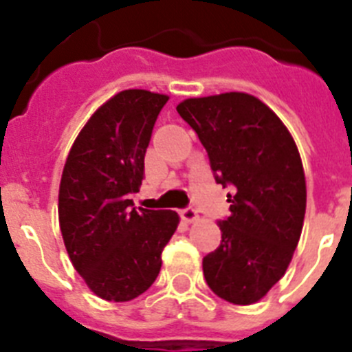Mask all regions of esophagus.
Wrapping results in <instances>:
<instances>
[{"mask_svg":"<svg viewBox=\"0 0 352 352\" xmlns=\"http://www.w3.org/2000/svg\"><path fill=\"white\" fill-rule=\"evenodd\" d=\"M182 219L185 220L186 223H192V222H195V220L199 219V214H197V211L194 210V208H186V210L182 211Z\"/></svg>","mask_w":352,"mask_h":352,"instance_id":"34e87169","label":"esophagus"}]
</instances>
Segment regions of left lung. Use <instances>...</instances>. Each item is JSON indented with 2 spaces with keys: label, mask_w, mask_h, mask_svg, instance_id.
<instances>
[{
  "label": "left lung",
  "mask_w": 352,
  "mask_h": 352,
  "mask_svg": "<svg viewBox=\"0 0 352 352\" xmlns=\"http://www.w3.org/2000/svg\"><path fill=\"white\" fill-rule=\"evenodd\" d=\"M176 111L206 148L214 179L231 185L222 241L203 259L211 291L234 305L263 300L300 241L307 182L287 126L257 96L241 91L186 98Z\"/></svg>",
  "instance_id": "8db88e82"
}]
</instances>
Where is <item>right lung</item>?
<instances>
[{
  "mask_svg": "<svg viewBox=\"0 0 352 352\" xmlns=\"http://www.w3.org/2000/svg\"><path fill=\"white\" fill-rule=\"evenodd\" d=\"M169 96L123 89L96 109L70 148L58 217L74 268L93 294L123 303L160 273L162 250L178 229L176 211L133 208L155 121Z\"/></svg>",
  "mask_w": 352,
  "mask_h": 352,
  "instance_id": "1",
  "label": "right lung"
}]
</instances>
